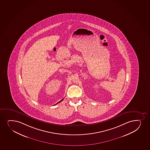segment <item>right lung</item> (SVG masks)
<instances>
[{
	"instance_id": "1",
	"label": "right lung",
	"mask_w": 150,
	"mask_h": 150,
	"mask_svg": "<svg viewBox=\"0 0 150 150\" xmlns=\"http://www.w3.org/2000/svg\"><path fill=\"white\" fill-rule=\"evenodd\" d=\"M63 99H62V100H61L60 101H59V102H58V103H56V104H58V103H60V102H61V101H63ZM55 105H56V104H55Z\"/></svg>"
}]
</instances>
